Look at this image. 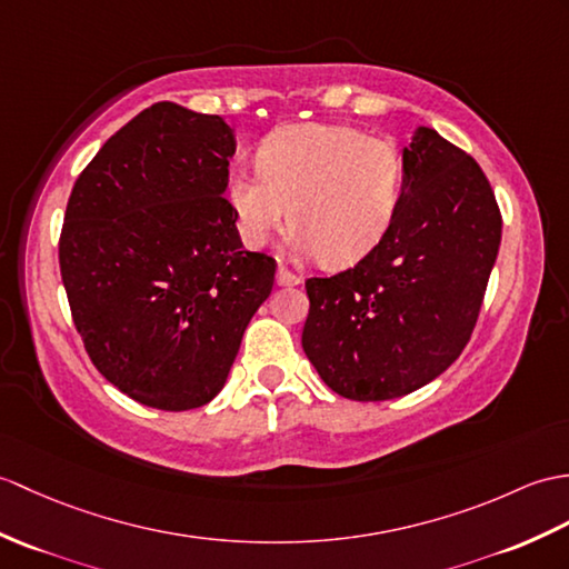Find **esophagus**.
<instances>
[{
  "instance_id": "1",
  "label": "esophagus",
  "mask_w": 569,
  "mask_h": 569,
  "mask_svg": "<svg viewBox=\"0 0 569 569\" xmlns=\"http://www.w3.org/2000/svg\"><path fill=\"white\" fill-rule=\"evenodd\" d=\"M276 283H279V286H298V283H302V276L286 269L281 263L279 271H276Z\"/></svg>"
}]
</instances>
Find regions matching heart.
<instances>
[{
  "mask_svg": "<svg viewBox=\"0 0 569 569\" xmlns=\"http://www.w3.org/2000/svg\"><path fill=\"white\" fill-rule=\"evenodd\" d=\"M259 171L234 169L228 198L249 244L288 218L298 252L349 267L388 234L405 191V157L388 138L351 126L276 128L257 150Z\"/></svg>",
  "mask_w": 569,
  "mask_h": 569,
  "instance_id": "obj_1",
  "label": "heart"
}]
</instances>
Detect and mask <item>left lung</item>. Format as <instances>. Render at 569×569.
Segmentation results:
<instances>
[{"label":"left lung","instance_id":"8db88e82","mask_svg":"<svg viewBox=\"0 0 569 569\" xmlns=\"http://www.w3.org/2000/svg\"><path fill=\"white\" fill-rule=\"evenodd\" d=\"M405 157L388 234L353 269L308 279L302 349L341 398L380 402L427 386L466 349L501 240L480 164L433 128Z\"/></svg>","mask_w":569,"mask_h":569}]
</instances>
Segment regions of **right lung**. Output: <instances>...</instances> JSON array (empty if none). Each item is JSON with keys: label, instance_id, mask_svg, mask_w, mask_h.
Instances as JSON below:
<instances>
[{"label": "right lung", "instance_id": "obj_1", "mask_svg": "<svg viewBox=\"0 0 569 569\" xmlns=\"http://www.w3.org/2000/svg\"><path fill=\"white\" fill-rule=\"evenodd\" d=\"M234 136L220 116L160 101L77 177L60 232L72 320L128 398L183 412L222 390L276 261L247 252L224 198Z\"/></svg>", "mask_w": 569, "mask_h": 569}]
</instances>
